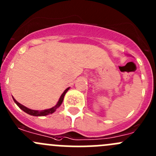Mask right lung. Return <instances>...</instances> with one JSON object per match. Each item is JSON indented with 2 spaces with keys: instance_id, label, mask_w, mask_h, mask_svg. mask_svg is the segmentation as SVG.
I'll list each match as a JSON object with an SVG mask.
<instances>
[{
  "instance_id": "obj_1",
  "label": "right lung",
  "mask_w": 156,
  "mask_h": 156,
  "mask_svg": "<svg viewBox=\"0 0 156 156\" xmlns=\"http://www.w3.org/2000/svg\"><path fill=\"white\" fill-rule=\"evenodd\" d=\"M69 90V87L66 88V89L64 90V92L62 93V94L61 95V97H59V101L57 102V103H56V105L55 106H53V107L50 108H48V109H45V110H42V111H37V110H33V109H30V108L26 107L25 106H23V105L20 104L19 102H17L16 100H15V99L12 97V99H13L14 102H15L16 103L17 106H19L20 108H21L23 111H24L25 112L28 113L29 115H33V116H45V115H48L49 114H52V113L54 112L56 110V108H59V106H61V104H62V101H63V99H64V96H65V94H66V92L68 91Z\"/></svg>"
}]
</instances>
